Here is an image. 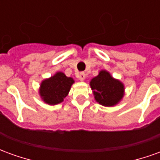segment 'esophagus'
I'll use <instances>...</instances> for the list:
<instances>
[{"label":"esophagus","instance_id":"1","mask_svg":"<svg viewBox=\"0 0 160 160\" xmlns=\"http://www.w3.org/2000/svg\"><path fill=\"white\" fill-rule=\"evenodd\" d=\"M78 78H79V80H81V81H83L85 79H86V73H84V72H81V73H80L79 74H78Z\"/></svg>","mask_w":160,"mask_h":160}]
</instances>
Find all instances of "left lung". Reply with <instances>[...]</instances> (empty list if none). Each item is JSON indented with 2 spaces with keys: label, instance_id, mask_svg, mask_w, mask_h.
<instances>
[{
  "label": "left lung",
  "instance_id": "8db88e82",
  "mask_svg": "<svg viewBox=\"0 0 160 160\" xmlns=\"http://www.w3.org/2000/svg\"><path fill=\"white\" fill-rule=\"evenodd\" d=\"M95 100L103 106H114L124 95V85L114 79L106 70H101L98 75L90 81Z\"/></svg>",
  "mask_w": 160,
  "mask_h": 160
}]
</instances>
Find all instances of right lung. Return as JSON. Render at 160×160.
<instances>
[{
  "label": "right lung",
  "mask_w": 160,
  "mask_h": 160,
  "mask_svg": "<svg viewBox=\"0 0 160 160\" xmlns=\"http://www.w3.org/2000/svg\"><path fill=\"white\" fill-rule=\"evenodd\" d=\"M73 83V78L57 72L49 79L42 80L39 88L40 97L44 103L50 105L60 104L68 96Z\"/></svg>",
  "instance_id": "1"
}]
</instances>
